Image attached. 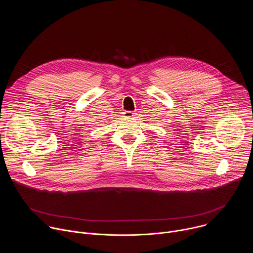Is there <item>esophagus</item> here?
<instances>
[{
	"label": "esophagus",
	"mask_w": 253,
	"mask_h": 253,
	"mask_svg": "<svg viewBox=\"0 0 253 253\" xmlns=\"http://www.w3.org/2000/svg\"><path fill=\"white\" fill-rule=\"evenodd\" d=\"M134 115H135V113L132 112V111H125V112H124V116H125L126 118H133Z\"/></svg>",
	"instance_id": "obj_1"
}]
</instances>
